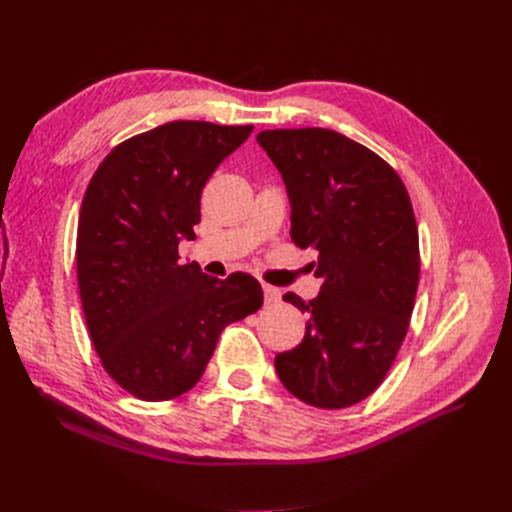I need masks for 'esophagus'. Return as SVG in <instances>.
Returning <instances> with one entry per match:
<instances>
[{
  "label": "esophagus",
  "instance_id": "obj_1",
  "mask_svg": "<svg viewBox=\"0 0 512 512\" xmlns=\"http://www.w3.org/2000/svg\"><path fill=\"white\" fill-rule=\"evenodd\" d=\"M262 288H264V299H266V303H277V301L281 299V292H279L275 286L264 284Z\"/></svg>",
  "mask_w": 512,
  "mask_h": 512
}]
</instances>
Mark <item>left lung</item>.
I'll return each mask as SVG.
<instances>
[{"instance_id": "obj_1", "label": "left lung", "mask_w": 512, "mask_h": 512, "mask_svg": "<svg viewBox=\"0 0 512 512\" xmlns=\"http://www.w3.org/2000/svg\"><path fill=\"white\" fill-rule=\"evenodd\" d=\"M257 143L286 182L292 242L317 250L323 281L308 303L284 295L308 323L275 369L312 407H352L383 383L409 330L420 246L407 187L372 149L332 129H266Z\"/></svg>"}]
</instances>
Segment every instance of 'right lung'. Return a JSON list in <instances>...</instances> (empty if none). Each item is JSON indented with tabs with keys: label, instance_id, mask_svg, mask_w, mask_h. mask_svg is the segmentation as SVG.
Returning a JSON list of instances; mask_svg holds the SVG:
<instances>
[{
	"label": "right lung",
	"instance_id": "obj_1",
	"mask_svg": "<svg viewBox=\"0 0 512 512\" xmlns=\"http://www.w3.org/2000/svg\"><path fill=\"white\" fill-rule=\"evenodd\" d=\"M253 125L173 121L116 145L83 195L76 279L94 350L129 394L162 402L202 378L228 323L264 303L259 281L180 264L217 165Z\"/></svg>",
	"mask_w": 512,
	"mask_h": 512
}]
</instances>
